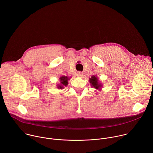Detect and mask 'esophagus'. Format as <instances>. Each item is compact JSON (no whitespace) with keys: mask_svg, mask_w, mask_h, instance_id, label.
<instances>
[{"mask_svg":"<svg viewBox=\"0 0 153 153\" xmlns=\"http://www.w3.org/2000/svg\"><path fill=\"white\" fill-rule=\"evenodd\" d=\"M77 76L79 77H82V76H83V73H82V72H78L77 73Z\"/></svg>","mask_w":153,"mask_h":153,"instance_id":"1","label":"esophagus"}]
</instances>
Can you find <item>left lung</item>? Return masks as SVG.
Returning <instances> with one entry per match:
<instances>
[{
	"label": "left lung",
	"mask_w": 153,
	"mask_h": 153,
	"mask_svg": "<svg viewBox=\"0 0 153 153\" xmlns=\"http://www.w3.org/2000/svg\"><path fill=\"white\" fill-rule=\"evenodd\" d=\"M90 83L93 88H94L96 90H100L102 88V84L99 82L96 76H93L90 78Z\"/></svg>",
	"instance_id": "left-lung-1"
}]
</instances>
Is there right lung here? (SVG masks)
Here are the masks:
<instances>
[{
  "instance_id": "right-lung-1",
  "label": "right lung",
  "mask_w": 153,
  "mask_h": 153,
  "mask_svg": "<svg viewBox=\"0 0 153 153\" xmlns=\"http://www.w3.org/2000/svg\"><path fill=\"white\" fill-rule=\"evenodd\" d=\"M70 77L67 76H62L59 78L60 79V84L57 85V88L59 89H63L65 86H67L68 84V80H70Z\"/></svg>"
}]
</instances>
